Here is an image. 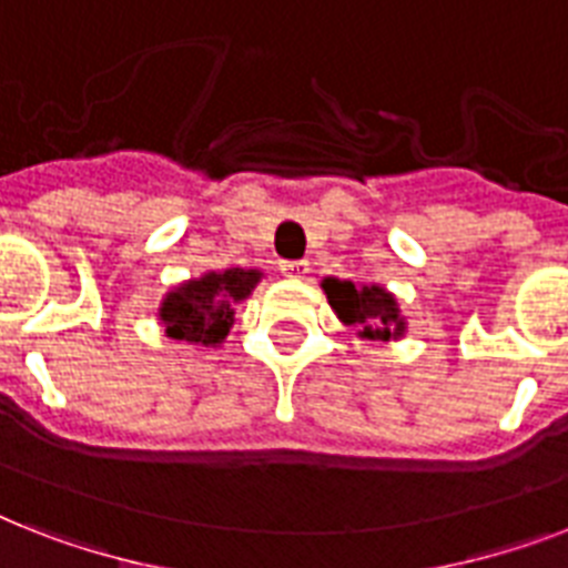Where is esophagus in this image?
I'll use <instances>...</instances> for the list:
<instances>
[{
    "label": "esophagus",
    "mask_w": 568,
    "mask_h": 568,
    "mask_svg": "<svg viewBox=\"0 0 568 568\" xmlns=\"http://www.w3.org/2000/svg\"><path fill=\"white\" fill-rule=\"evenodd\" d=\"M280 271L285 276H292V280H303V276L310 274V262L306 258H294V262H280Z\"/></svg>",
    "instance_id": "obj_1"
}]
</instances>
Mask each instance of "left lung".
<instances>
[{"label": "left lung", "mask_w": 568, "mask_h": 568, "mask_svg": "<svg viewBox=\"0 0 568 568\" xmlns=\"http://www.w3.org/2000/svg\"><path fill=\"white\" fill-rule=\"evenodd\" d=\"M321 288L329 306L345 327H356V336L368 342H397L406 333V318L400 315L397 297L383 285H354L351 280L324 276Z\"/></svg>", "instance_id": "obj_1"}]
</instances>
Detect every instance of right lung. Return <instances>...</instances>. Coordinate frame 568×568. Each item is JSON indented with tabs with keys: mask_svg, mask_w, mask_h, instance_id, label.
Masks as SVG:
<instances>
[{
	"mask_svg": "<svg viewBox=\"0 0 568 568\" xmlns=\"http://www.w3.org/2000/svg\"><path fill=\"white\" fill-rule=\"evenodd\" d=\"M262 276L256 267H226L173 285L159 306L164 336L185 345L221 347L235 324V306L247 301Z\"/></svg>",
	"mask_w": 568,
	"mask_h": 568,
	"instance_id": "1",
	"label": "right lung"
}]
</instances>
